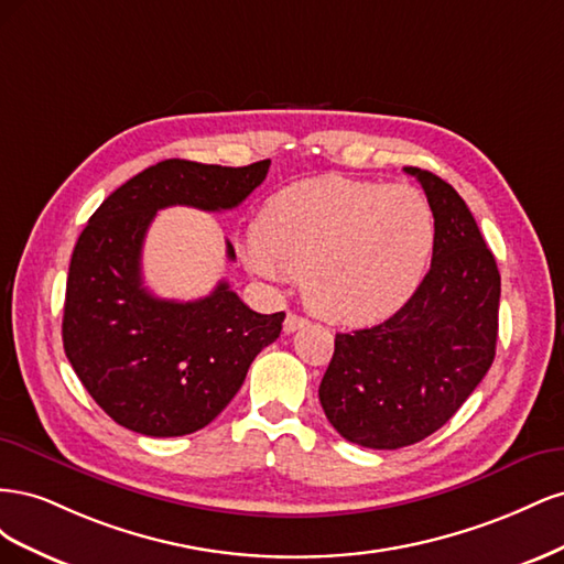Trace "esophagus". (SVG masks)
<instances>
[{
    "mask_svg": "<svg viewBox=\"0 0 564 564\" xmlns=\"http://www.w3.org/2000/svg\"><path fill=\"white\" fill-rule=\"evenodd\" d=\"M305 324H308V317H303V315H299V313H289V315L284 317V334H292V332L305 327Z\"/></svg>",
    "mask_w": 564,
    "mask_h": 564,
    "instance_id": "34e87169",
    "label": "esophagus"
}]
</instances>
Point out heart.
<instances>
[{
    "label": "heart",
    "mask_w": 564,
    "mask_h": 564,
    "mask_svg": "<svg viewBox=\"0 0 564 564\" xmlns=\"http://www.w3.org/2000/svg\"><path fill=\"white\" fill-rule=\"evenodd\" d=\"M433 242L431 207L412 187L327 176L272 195L245 259L270 282L303 275L305 301L322 317L369 324L414 296Z\"/></svg>",
    "instance_id": "heart-1"
}]
</instances>
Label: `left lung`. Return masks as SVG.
Here are the masks:
<instances>
[{
  "label": "left lung",
  "instance_id": "obj_1",
  "mask_svg": "<svg viewBox=\"0 0 564 564\" xmlns=\"http://www.w3.org/2000/svg\"><path fill=\"white\" fill-rule=\"evenodd\" d=\"M412 174L435 218L431 270L402 308L371 329L336 334L319 383L329 423L348 442L400 449L442 429L485 379L499 334L501 275L454 187Z\"/></svg>",
  "mask_w": 564,
  "mask_h": 564
}]
</instances>
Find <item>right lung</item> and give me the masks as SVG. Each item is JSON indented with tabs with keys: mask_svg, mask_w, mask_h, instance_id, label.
Wrapping results in <instances>:
<instances>
[{
	"mask_svg": "<svg viewBox=\"0 0 564 564\" xmlns=\"http://www.w3.org/2000/svg\"><path fill=\"white\" fill-rule=\"evenodd\" d=\"M268 166L164 160L117 187L82 230L67 272L63 348L96 404L124 429L150 437L204 429L280 336L284 313L251 311L228 282L181 303L150 294L141 275L143 240L160 209H235ZM226 251L235 261L230 242Z\"/></svg>",
	"mask_w": 564,
	"mask_h": 564,
	"instance_id": "add662e5",
	"label": "right lung"
}]
</instances>
